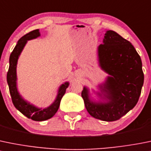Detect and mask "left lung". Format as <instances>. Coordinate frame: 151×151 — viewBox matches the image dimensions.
<instances>
[{
  "label": "left lung",
  "instance_id": "1",
  "mask_svg": "<svg viewBox=\"0 0 151 151\" xmlns=\"http://www.w3.org/2000/svg\"><path fill=\"white\" fill-rule=\"evenodd\" d=\"M98 55L100 66L110 75L101 86L108 102L90 101L86 87L81 95L91 116L113 122L120 119L137 105L144 83L142 64L134 46L114 31H107L103 43L98 48Z\"/></svg>",
  "mask_w": 151,
  "mask_h": 151
}]
</instances>
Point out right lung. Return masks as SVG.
<instances>
[{
	"label": "right lung",
	"mask_w": 151,
	"mask_h": 151,
	"mask_svg": "<svg viewBox=\"0 0 151 151\" xmlns=\"http://www.w3.org/2000/svg\"><path fill=\"white\" fill-rule=\"evenodd\" d=\"M39 36H40L39 29H35L23 35L18 40L15 47L14 48L12 52L10 55L9 67L7 72L6 80L9 85L12 100L14 107L29 119H32V120L35 121H44L52 118L57 113L59 108L61 99L65 94V90L68 86V83H65L60 87L58 94L55 102L52 105L44 109L37 108L34 105H30L26 102L19 94L17 90V85H16V80H17L16 66H17V59L27 40L35 39Z\"/></svg>",
	"instance_id": "obj_1"
}]
</instances>
